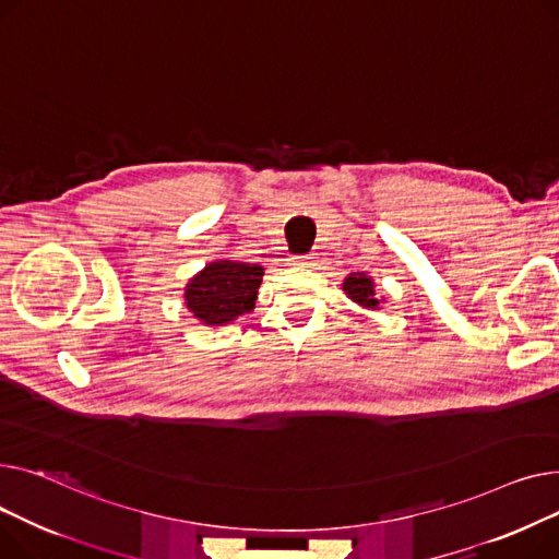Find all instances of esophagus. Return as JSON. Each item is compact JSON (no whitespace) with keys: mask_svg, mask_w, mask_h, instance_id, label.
<instances>
[{"mask_svg":"<svg viewBox=\"0 0 559 559\" xmlns=\"http://www.w3.org/2000/svg\"><path fill=\"white\" fill-rule=\"evenodd\" d=\"M290 261H293V266L311 269V266H313V261H316V257H313V254H295V257H290Z\"/></svg>","mask_w":559,"mask_h":559,"instance_id":"obj_1","label":"esophagus"}]
</instances>
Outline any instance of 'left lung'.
I'll return each mask as SVG.
<instances>
[{
  "label": "left lung",
  "instance_id": "left-lung-1",
  "mask_svg": "<svg viewBox=\"0 0 559 559\" xmlns=\"http://www.w3.org/2000/svg\"><path fill=\"white\" fill-rule=\"evenodd\" d=\"M343 288L347 290L349 298H352L354 302H358V305H364V307H372V309L379 305V300L374 298L372 280H370L368 275H364V273H358V275L354 273V275H349V277L345 280Z\"/></svg>",
  "mask_w": 559,
  "mask_h": 559
}]
</instances>
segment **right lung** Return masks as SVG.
<instances>
[{"label": "right lung", "instance_id": "add662e5", "mask_svg": "<svg viewBox=\"0 0 559 559\" xmlns=\"http://www.w3.org/2000/svg\"><path fill=\"white\" fill-rule=\"evenodd\" d=\"M264 269L246 261H214L185 290L189 311L205 324H225L252 311Z\"/></svg>", "mask_w": 559, "mask_h": 559}]
</instances>
